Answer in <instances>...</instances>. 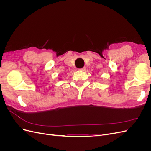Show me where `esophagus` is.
<instances>
[{"instance_id":"1","label":"esophagus","mask_w":151,"mask_h":151,"mask_svg":"<svg viewBox=\"0 0 151 151\" xmlns=\"http://www.w3.org/2000/svg\"><path fill=\"white\" fill-rule=\"evenodd\" d=\"M85 69H86V68L85 67H83V68H79V70H81V71H84V70H85Z\"/></svg>"}]
</instances>
